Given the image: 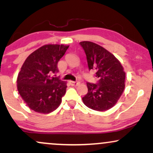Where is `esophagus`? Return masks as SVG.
I'll return each instance as SVG.
<instances>
[{"label":"esophagus","instance_id":"34e87169","mask_svg":"<svg viewBox=\"0 0 153 153\" xmlns=\"http://www.w3.org/2000/svg\"><path fill=\"white\" fill-rule=\"evenodd\" d=\"M70 84L72 85H74V86H76V85H78L79 84V82L78 81H70Z\"/></svg>","mask_w":153,"mask_h":153}]
</instances>
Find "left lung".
I'll list each match as a JSON object with an SVG mask.
<instances>
[{
	"mask_svg": "<svg viewBox=\"0 0 153 153\" xmlns=\"http://www.w3.org/2000/svg\"><path fill=\"white\" fill-rule=\"evenodd\" d=\"M86 55L89 70L95 72L96 83H87L88 93L82 98L91 109L104 111L112 108L125 89V72L119 60L101 46L91 42H81Z\"/></svg>",
	"mask_w": 153,
	"mask_h": 153,
	"instance_id": "8db88e82",
	"label": "left lung"
}]
</instances>
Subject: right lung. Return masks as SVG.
<instances>
[{
    "label": "right lung",
    "mask_w": 153,
    "mask_h": 153,
    "mask_svg": "<svg viewBox=\"0 0 153 153\" xmlns=\"http://www.w3.org/2000/svg\"><path fill=\"white\" fill-rule=\"evenodd\" d=\"M69 46L44 45L28 56L17 77V89L27 105L35 112L56 110L65 94L67 83L52 75L58 72V62Z\"/></svg>",
    "instance_id": "right-lung-1"
}]
</instances>
